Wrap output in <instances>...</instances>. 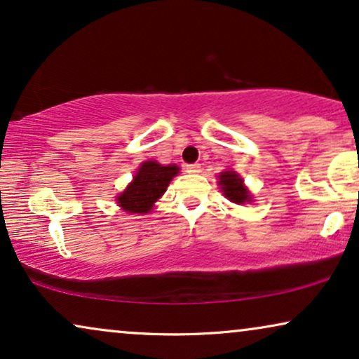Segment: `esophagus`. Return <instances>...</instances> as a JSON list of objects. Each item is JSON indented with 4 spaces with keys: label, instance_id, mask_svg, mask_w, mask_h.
Wrapping results in <instances>:
<instances>
[{
    "label": "esophagus",
    "instance_id": "esophagus-1",
    "mask_svg": "<svg viewBox=\"0 0 359 359\" xmlns=\"http://www.w3.org/2000/svg\"><path fill=\"white\" fill-rule=\"evenodd\" d=\"M186 171L191 175H198L201 171V165L199 163H193V165H186Z\"/></svg>",
    "mask_w": 359,
    "mask_h": 359
}]
</instances>
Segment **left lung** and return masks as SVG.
I'll use <instances>...</instances> for the list:
<instances>
[{
	"label": "left lung",
	"instance_id": "left-lung-1",
	"mask_svg": "<svg viewBox=\"0 0 359 359\" xmlns=\"http://www.w3.org/2000/svg\"><path fill=\"white\" fill-rule=\"evenodd\" d=\"M219 186L222 189V193L229 201H232L235 204H245L252 203V194L247 189V186L243 184V180L240 178L238 173H235L232 170L222 171L219 175Z\"/></svg>",
	"mask_w": 359,
	"mask_h": 359
}]
</instances>
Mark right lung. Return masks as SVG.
<instances>
[{
    "mask_svg": "<svg viewBox=\"0 0 359 359\" xmlns=\"http://www.w3.org/2000/svg\"><path fill=\"white\" fill-rule=\"evenodd\" d=\"M176 165H160L158 161H144L132 180V183L117 196V204L129 214L150 212L156 199L168 188L173 176L178 175Z\"/></svg>",
    "mask_w": 359,
    "mask_h": 359,
    "instance_id": "1",
    "label": "right lung"
}]
</instances>
